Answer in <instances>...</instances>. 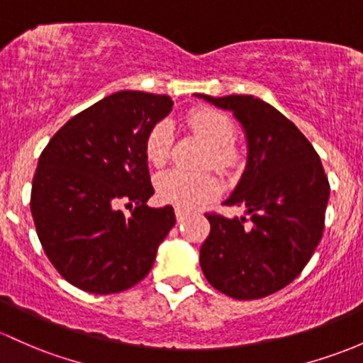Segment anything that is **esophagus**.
I'll return each mask as SVG.
<instances>
[{
	"label": "esophagus",
	"instance_id": "esophagus-1",
	"mask_svg": "<svg viewBox=\"0 0 363 363\" xmlns=\"http://www.w3.org/2000/svg\"><path fill=\"white\" fill-rule=\"evenodd\" d=\"M174 214H177V220L182 223V221H185L186 218H189L190 213L186 211V209H183V208H177V209H174Z\"/></svg>",
	"mask_w": 363,
	"mask_h": 363
}]
</instances>
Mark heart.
Wrapping results in <instances>:
<instances>
[{"label":"heart","mask_w":363,"mask_h":363,"mask_svg":"<svg viewBox=\"0 0 363 363\" xmlns=\"http://www.w3.org/2000/svg\"><path fill=\"white\" fill-rule=\"evenodd\" d=\"M194 133L201 136L209 147L204 166L227 173L239 162V152L232 145L235 140V126L227 114L214 108H196L186 118ZM173 130L167 121H161L149 131L145 138V155L150 164L162 166L169 157ZM157 196L162 202L183 209H196L218 194V180L211 173H186L171 169L159 174L155 182Z\"/></svg>","instance_id":"obj_1"}]
</instances>
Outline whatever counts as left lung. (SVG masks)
<instances>
[{"label":"left lung","mask_w":363,"mask_h":363,"mask_svg":"<svg viewBox=\"0 0 363 363\" xmlns=\"http://www.w3.org/2000/svg\"><path fill=\"white\" fill-rule=\"evenodd\" d=\"M196 96L232 111L247 138V166L225 206L251 214L211 223L201 268L214 289L233 299H259L289 286L323 235L330 186L320 157L296 124L252 95Z\"/></svg>","instance_id":"1"}]
</instances>
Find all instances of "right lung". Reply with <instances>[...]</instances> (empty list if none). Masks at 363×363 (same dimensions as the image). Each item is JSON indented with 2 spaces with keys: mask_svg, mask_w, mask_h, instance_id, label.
Segmentation results:
<instances>
[{
  "mask_svg": "<svg viewBox=\"0 0 363 363\" xmlns=\"http://www.w3.org/2000/svg\"><path fill=\"white\" fill-rule=\"evenodd\" d=\"M171 107L167 95L118 91L69 119L41 152L30 213L45 255L72 286L114 294L150 272L177 218L171 206H147L145 138ZM119 201L135 204L130 217Z\"/></svg>",
  "mask_w": 363,
  "mask_h": 363,
  "instance_id": "add662e5",
  "label": "right lung"
}]
</instances>
